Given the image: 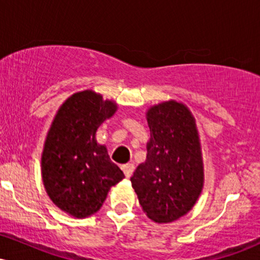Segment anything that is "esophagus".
Wrapping results in <instances>:
<instances>
[{
    "label": "esophagus",
    "mask_w": 260,
    "mask_h": 260,
    "mask_svg": "<svg viewBox=\"0 0 260 260\" xmlns=\"http://www.w3.org/2000/svg\"><path fill=\"white\" fill-rule=\"evenodd\" d=\"M121 169L122 171H123L124 176H126L127 178H129L134 171V165L133 164H126V165H122Z\"/></svg>",
    "instance_id": "obj_1"
}]
</instances>
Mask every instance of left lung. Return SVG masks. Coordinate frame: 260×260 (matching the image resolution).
Instances as JSON below:
<instances>
[{
	"label": "left lung",
	"instance_id": "1",
	"mask_svg": "<svg viewBox=\"0 0 260 260\" xmlns=\"http://www.w3.org/2000/svg\"><path fill=\"white\" fill-rule=\"evenodd\" d=\"M147 120V160L131 182L147 216L155 222H171L186 215L202 193L201 140L194 117L182 103L169 100L151 106Z\"/></svg>",
	"mask_w": 260,
	"mask_h": 260
}]
</instances>
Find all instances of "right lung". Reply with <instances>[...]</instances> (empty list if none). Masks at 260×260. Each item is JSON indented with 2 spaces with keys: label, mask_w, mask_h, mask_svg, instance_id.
I'll use <instances>...</instances> for the list:
<instances>
[{
  "label": "right lung",
  "mask_w": 260,
  "mask_h": 260,
  "mask_svg": "<svg viewBox=\"0 0 260 260\" xmlns=\"http://www.w3.org/2000/svg\"><path fill=\"white\" fill-rule=\"evenodd\" d=\"M116 110L115 101L98 92H76L62 104L47 132L41 155L44 187L56 207L77 219L96 213L110 188L124 178L95 139Z\"/></svg>",
  "instance_id": "obj_1"
}]
</instances>
